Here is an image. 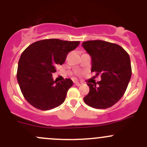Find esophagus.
Here are the masks:
<instances>
[{
  "mask_svg": "<svg viewBox=\"0 0 147 147\" xmlns=\"http://www.w3.org/2000/svg\"><path fill=\"white\" fill-rule=\"evenodd\" d=\"M74 84H75L76 86H80L82 84V83L80 82H79V81H75L74 82Z\"/></svg>",
  "mask_w": 147,
  "mask_h": 147,
  "instance_id": "34e87169",
  "label": "esophagus"
}]
</instances>
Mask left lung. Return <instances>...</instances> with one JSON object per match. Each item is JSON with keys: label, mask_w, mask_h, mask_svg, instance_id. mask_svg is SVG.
I'll return each mask as SVG.
<instances>
[{"label": "left lung", "mask_w": 147, "mask_h": 147, "mask_svg": "<svg viewBox=\"0 0 147 147\" xmlns=\"http://www.w3.org/2000/svg\"><path fill=\"white\" fill-rule=\"evenodd\" d=\"M92 58V72L101 75L96 84L88 83L89 92L84 101L96 109L110 108L122 98L132 75L130 58L118 44L101 40L84 41L82 44Z\"/></svg>", "instance_id": "obj_1"}]
</instances>
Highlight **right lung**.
Segmentation results:
<instances>
[{"mask_svg":"<svg viewBox=\"0 0 147 147\" xmlns=\"http://www.w3.org/2000/svg\"><path fill=\"white\" fill-rule=\"evenodd\" d=\"M79 44L78 41L44 39L33 43L22 52L18 62L17 79L24 98L32 106L48 111L64 102L73 82L70 79L57 82L52 74Z\"/></svg>","mask_w":147,"mask_h":147,"instance_id":"obj_1","label":"right lung"}]
</instances>
